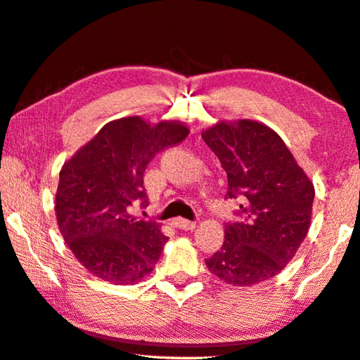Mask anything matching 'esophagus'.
Here are the masks:
<instances>
[{
	"label": "esophagus",
	"instance_id": "obj_1",
	"mask_svg": "<svg viewBox=\"0 0 360 360\" xmlns=\"http://www.w3.org/2000/svg\"><path fill=\"white\" fill-rule=\"evenodd\" d=\"M173 225H174L176 228H179V230H193V228H195V221L186 220V219H174V220H173Z\"/></svg>",
	"mask_w": 360,
	"mask_h": 360
}]
</instances>
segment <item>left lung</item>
<instances>
[{"label": "left lung", "instance_id": "8db88e82", "mask_svg": "<svg viewBox=\"0 0 360 360\" xmlns=\"http://www.w3.org/2000/svg\"><path fill=\"white\" fill-rule=\"evenodd\" d=\"M228 176L225 198H239V220L225 225L220 250L206 258L221 282L252 286L290 263L309 233L315 198L309 176L277 132L252 120L201 132Z\"/></svg>", "mask_w": 360, "mask_h": 360}]
</instances>
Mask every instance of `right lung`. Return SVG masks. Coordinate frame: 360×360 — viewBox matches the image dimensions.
Segmentation results:
<instances>
[{
  "instance_id": "right-lung-1",
  "label": "right lung",
  "mask_w": 360,
  "mask_h": 360,
  "mask_svg": "<svg viewBox=\"0 0 360 360\" xmlns=\"http://www.w3.org/2000/svg\"><path fill=\"white\" fill-rule=\"evenodd\" d=\"M187 135L188 127L179 121L151 126L140 116L121 117L64 163L55 202L58 226L93 276L132 285L153 272L168 238L158 221L136 220L132 207L148 205V163Z\"/></svg>"
}]
</instances>
